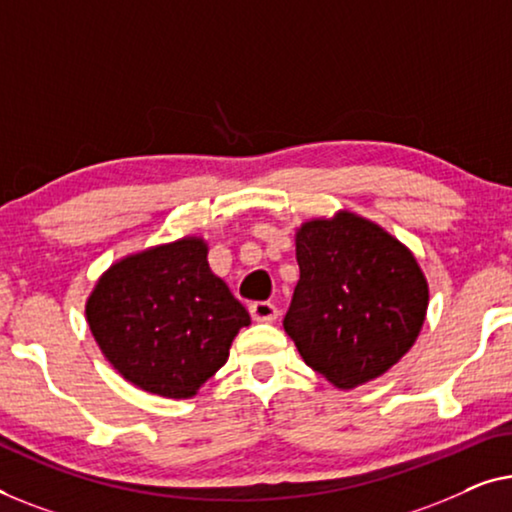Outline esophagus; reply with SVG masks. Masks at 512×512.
I'll return each mask as SVG.
<instances>
[{
  "label": "esophagus",
  "mask_w": 512,
  "mask_h": 512,
  "mask_svg": "<svg viewBox=\"0 0 512 512\" xmlns=\"http://www.w3.org/2000/svg\"><path fill=\"white\" fill-rule=\"evenodd\" d=\"M250 315L255 322H273L278 318V308L271 301H255V304H250Z\"/></svg>",
  "instance_id": "obj_1"
}]
</instances>
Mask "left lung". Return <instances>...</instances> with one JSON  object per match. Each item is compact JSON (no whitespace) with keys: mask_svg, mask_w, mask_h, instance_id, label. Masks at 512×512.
<instances>
[{"mask_svg":"<svg viewBox=\"0 0 512 512\" xmlns=\"http://www.w3.org/2000/svg\"><path fill=\"white\" fill-rule=\"evenodd\" d=\"M297 262L283 327L313 371L350 390L406 355L429 304L406 246L355 213H338L301 225Z\"/></svg>","mask_w":512,"mask_h":512,"instance_id":"8db88e82","label":"left lung"}]
</instances>
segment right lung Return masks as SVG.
<instances>
[{
	"instance_id": "add662e5",
	"label": "right lung",
	"mask_w": 512,
	"mask_h": 512,
	"mask_svg": "<svg viewBox=\"0 0 512 512\" xmlns=\"http://www.w3.org/2000/svg\"><path fill=\"white\" fill-rule=\"evenodd\" d=\"M206 255V243L194 236L129 255L97 280L85 306L104 357L150 394L194 397L250 325Z\"/></svg>"
}]
</instances>
